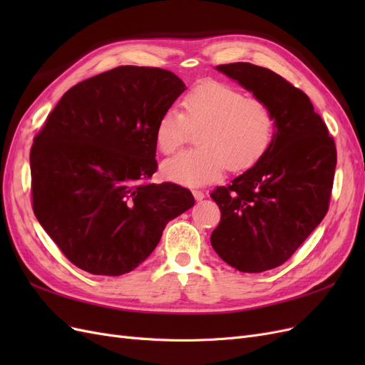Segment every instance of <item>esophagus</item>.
<instances>
[{
  "label": "esophagus",
  "mask_w": 365,
  "mask_h": 365,
  "mask_svg": "<svg viewBox=\"0 0 365 365\" xmlns=\"http://www.w3.org/2000/svg\"><path fill=\"white\" fill-rule=\"evenodd\" d=\"M192 193H193V196H195V200H196V201H202L204 197H205V193H204V192H201V190H193Z\"/></svg>",
  "instance_id": "esophagus-1"
}]
</instances>
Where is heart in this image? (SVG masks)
Segmentation results:
<instances>
[{
    "label": "heart",
    "instance_id": "b5f03b06",
    "mask_svg": "<svg viewBox=\"0 0 365 365\" xmlns=\"http://www.w3.org/2000/svg\"><path fill=\"white\" fill-rule=\"evenodd\" d=\"M189 128L200 148L182 150L163 163L165 180L181 185H204L217 180L228 168L244 172L256 165L271 148L275 115L260 98L245 97L237 88L204 81L182 98V113L169 108L155 125V145L163 153L178 149Z\"/></svg>",
    "mask_w": 365,
    "mask_h": 365
}]
</instances>
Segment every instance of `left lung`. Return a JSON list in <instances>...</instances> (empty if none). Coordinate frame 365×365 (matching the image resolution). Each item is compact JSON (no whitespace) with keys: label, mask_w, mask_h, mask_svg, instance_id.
I'll return each mask as SVG.
<instances>
[{"label":"left lung","mask_w":365,"mask_h":365,"mask_svg":"<svg viewBox=\"0 0 365 365\" xmlns=\"http://www.w3.org/2000/svg\"><path fill=\"white\" fill-rule=\"evenodd\" d=\"M275 115L269 150L212 193L220 222L210 237L217 256L242 272L280 267L327 213L336 149L309 97L274 71L248 62L217 65Z\"/></svg>","instance_id":"left-lung-1"}]
</instances>
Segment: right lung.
<instances>
[{
	"mask_svg": "<svg viewBox=\"0 0 365 365\" xmlns=\"http://www.w3.org/2000/svg\"><path fill=\"white\" fill-rule=\"evenodd\" d=\"M184 91L172 71L117 67L65 93L33 140V212L77 268L135 269L193 207L181 185L143 182L157 172V120Z\"/></svg>",
	"mask_w": 365,
	"mask_h": 365,
	"instance_id": "right-lung-1",
	"label": "right lung"
}]
</instances>
